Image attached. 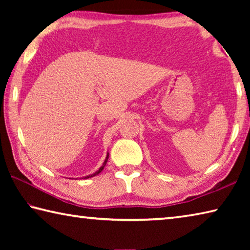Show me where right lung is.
<instances>
[{"mask_svg": "<svg viewBox=\"0 0 250 250\" xmlns=\"http://www.w3.org/2000/svg\"><path fill=\"white\" fill-rule=\"evenodd\" d=\"M108 158H109V154H107V156H105V160H104V164H103V166H101V167H99V170H98V171H97V172H95V173H92V174H91V175H88V176H86V177H87V179H88V177H92V176H95V175H97V174H99V173H100L101 171H103V170H104V167H105V164H107V161H108ZM86 177H84V179H86Z\"/></svg>", "mask_w": 250, "mask_h": 250, "instance_id": "1", "label": "right lung"}]
</instances>
